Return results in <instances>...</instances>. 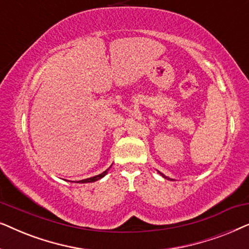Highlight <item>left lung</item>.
Wrapping results in <instances>:
<instances>
[{"mask_svg": "<svg viewBox=\"0 0 249 249\" xmlns=\"http://www.w3.org/2000/svg\"><path fill=\"white\" fill-rule=\"evenodd\" d=\"M159 173H160V175H161L162 177H163V178H165V179H168V180H172L171 178H169V177H166V176H164V175H163V173H161V172H160V171H158Z\"/></svg>", "mask_w": 249, "mask_h": 249, "instance_id": "left-lung-1", "label": "left lung"}]
</instances>
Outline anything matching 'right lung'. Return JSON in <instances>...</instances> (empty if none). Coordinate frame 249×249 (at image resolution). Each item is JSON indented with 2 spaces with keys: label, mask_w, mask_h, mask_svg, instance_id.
I'll use <instances>...</instances> for the list:
<instances>
[{
  "label": "right lung",
  "mask_w": 249,
  "mask_h": 249,
  "mask_svg": "<svg viewBox=\"0 0 249 249\" xmlns=\"http://www.w3.org/2000/svg\"><path fill=\"white\" fill-rule=\"evenodd\" d=\"M110 168H111V166H110ZM110 168H108L107 170H105L104 172L100 173V175H97V176H95V177H90V178H87V179L79 180V181H77V182H78V183H87V182H94V181H97V180L102 179V178H103L104 176H107V171H108V170H110Z\"/></svg>",
  "instance_id": "obj_1"
}]
</instances>
